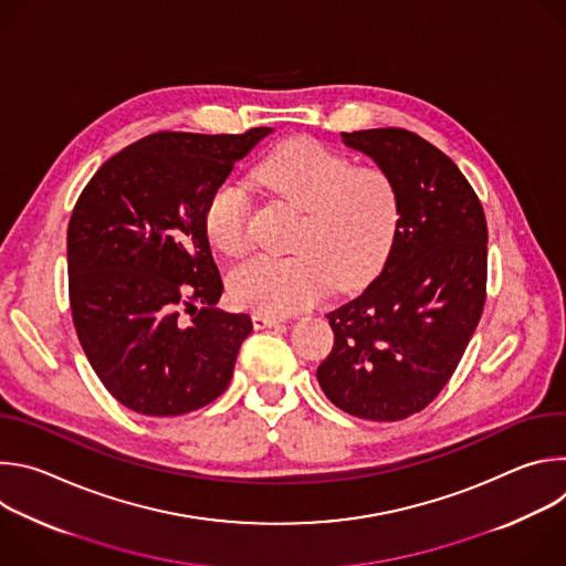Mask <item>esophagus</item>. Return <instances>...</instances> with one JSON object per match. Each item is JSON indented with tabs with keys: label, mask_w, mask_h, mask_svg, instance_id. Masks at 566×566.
Segmentation results:
<instances>
[{
	"label": "esophagus",
	"mask_w": 566,
	"mask_h": 566,
	"mask_svg": "<svg viewBox=\"0 0 566 566\" xmlns=\"http://www.w3.org/2000/svg\"><path fill=\"white\" fill-rule=\"evenodd\" d=\"M275 325H280V319L275 315L253 313V327L255 329H269V327H275Z\"/></svg>",
	"instance_id": "34e87169"
}]
</instances>
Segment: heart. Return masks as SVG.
<instances>
[{"label":"heart","mask_w":566,"mask_h":566,"mask_svg":"<svg viewBox=\"0 0 566 566\" xmlns=\"http://www.w3.org/2000/svg\"><path fill=\"white\" fill-rule=\"evenodd\" d=\"M255 181L302 210L291 258H253L228 275L234 304L286 315L313 304L332 284L356 289L385 264L400 226V190L391 175L313 138H293L269 154ZM208 239L228 258L251 249L249 190L226 179L208 197Z\"/></svg>","instance_id":"obj_1"}]
</instances>
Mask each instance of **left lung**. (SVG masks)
I'll use <instances>...</instances> for the list:
<instances>
[{
	"label": "left lung",
	"instance_id": "8db88e82",
	"mask_svg": "<svg viewBox=\"0 0 566 566\" xmlns=\"http://www.w3.org/2000/svg\"><path fill=\"white\" fill-rule=\"evenodd\" d=\"M343 143L387 170L400 226L380 275L327 313L334 349L317 382L343 412L408 419L454 374L486 302V214L454 160L415 132H343Z\"/></svg>",
	"mask_w": 566,
	"mask_h": 566
}]
</instances>
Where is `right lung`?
<instances>
[{"instance_id": "add662e5", "label": "right lung", "mask_w": 566, "mask_h": 566, "mask_svg": "<svg viewBox=\"0 0 566 566\" xmlns=\"http://www.w3.org/2000/svg\"><path fill=\"white\" fill-rule=\"evenodd\" d=\"M271 127L158 132L112 156L77 197L69 302L80 345L107 391L145 417H179L221 396L247 313L223 293L203 223L210 192Z\"/></svg>"}]
</instances>
